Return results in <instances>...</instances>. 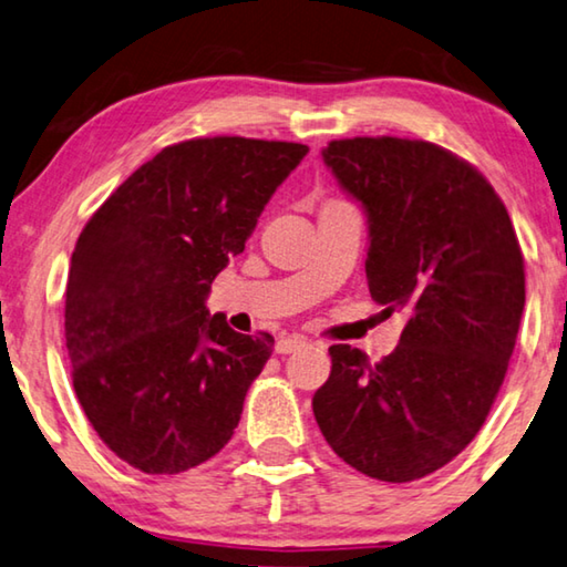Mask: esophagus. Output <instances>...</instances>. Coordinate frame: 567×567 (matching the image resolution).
I'll use <instances>...</instances> for the list:
<instances>
[{
    "label": "esophagus",
    "instance_id": "34e87169",
    "mask_svg": "<svg viewBox=\"0 0 567 567\" xmlns=\"http://www.w3.org/2000/svg\"><path fill=\"white\" fill-rule=\"evenodd\" d=\"M305 346H308V338H302V336H287V338L277 340L275 350H277V353H280V355H287V353H298V350H302Z\"/></svg>",
    "mask_w": 567,
    "mask_h": 567
}]
</instances>
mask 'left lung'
<instances>
[{
	"label": "left lung",
	"mask_w": 567,
	"mask_h": 567,
	"mask_svg": "<svg viewBox=\"0 0 567 567\" xmlns=\"http://www.w3.org/2000/svg\"><path fill=\"white\" fill-rule=\"evenodd\" d=\"M322 161L368 214L371 298L409 320L379 363L330 346L312 411L353 470L421 480L466 449L497 399L525 308L523 249L487 178L436 143L340 138Z\"/></svg>",
	"instance_id": "left-lung-1"
}]
</instances>
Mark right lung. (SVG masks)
Here are the masks:
<instances>
[{"mask_svg":"<svg viewBox=\"0 0 567 567\" xmlns=\"http://www.w3.org/2000/svg\"><path fill=\"white\" fill-rule=\"evenodd\" d=\"M305 154L302 143L241 136L174 143L80 231L65 287L75 396L136 470L186 472L235 434L275 338L241 336L204 300Z\"/></svg>","mask_w":567,"mask_h":567,"instance_id":"right-lung-1","label":"right lung"}]
</instances>
